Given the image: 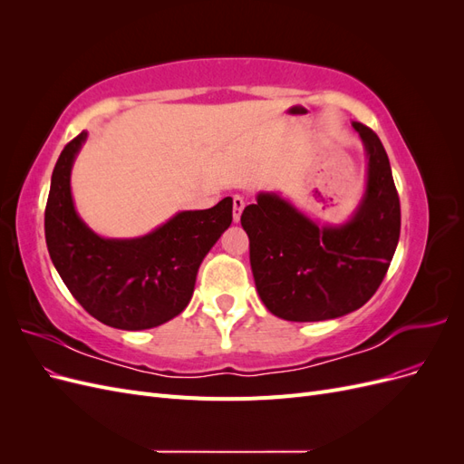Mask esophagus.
<instances>
[{
	"label": "esophagus",
	"instance_id": "esophagus-1",
	"mask_svg": "<svg viewBox=\"0 0 464 464\" xmlns=\"http://www.w3.org/2000/svg\"><path fill=\"white\" fill-rule=\"evenodd\" d=\"M232 205H234V222H240V217H242V210L246 207V201H244V198H240V195H234Z\"/></svg>",
	"mask_w": 464,
	"mask_h": 464
}]
</instances>
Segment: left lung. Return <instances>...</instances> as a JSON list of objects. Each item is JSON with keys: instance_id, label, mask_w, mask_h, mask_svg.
I'll return each instance as SVG.
<instances>
[{"instance_id": "8db88e82", "label": "left lung", "mask_w": 464, "mask_h": 464, "mask_svg": "<svg viewBox=\"0 0 464 464\" xmlns=\"http://www.w3.org/2000/svg\"><path fill=\"white\" fill-rule=\"evenodd\" d=\"M368 160L366 191L343 224H319L278 193L261 191L242 213L249 263L266 310L286 321L343 317L366 304L401 236V203L379 137L353 121Z\"/></svg>"}]
</instances>
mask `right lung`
I'll return each instance as SVG.
<instances>
[{"mask_svg":"<svg viewBox=\"0 0 464 464\" xmlns=\"http://www.w3.org/2000/svg\"><path fill=\"white\" fill-rule=\"evenodd\" d=\"M87 131L55 162L44 213L50 259L73 298L101 323L123 331L159 327L186 310L205 256L232 222V199L181 210L141 237H102L77 215L72 168Z\"/></svg>","mask_w":464,"mask_h":464,"instance_id":"add662e5","label":"right lung"}]
</instances>
